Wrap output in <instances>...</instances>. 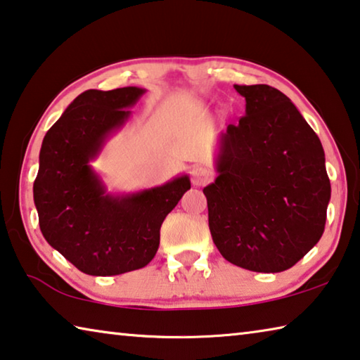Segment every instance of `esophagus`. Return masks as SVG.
I'll return each instance as SVG.
<instances>
[{"label": "esophagus", "instance_id": "esophagus-1", "mask_svg": "<svg viewBox=\"0 0 360 360\" xmlns=\"http://www.w3.org/2000/svg\"><path fill=\"white\" fill-rule=\"evenodd\" d=\"M210 181V171L203 167L192 168V182L193 186H203Z\"/></svg>", "mask_w": 360, "mask_h": 360}]
</instances>
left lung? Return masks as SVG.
Returning <instances> with one entry per match:
<instances>
[{"label":"left lung","instance_id":"left-lung-1","mask_svg":"<svg viewBox=\"0 0 360 360\" xmlns=\"http://www.w3.org/2000/svg\"><path fill=\"white\" fill-rule=\"evenodd\" d=\"M245 117L219 134L216 179L203 189L208 224L224 258L282 272L321 240L330 179L321 139L298 108L267 84H233Z\"/></svg>","mask_w":360,"mask_h":360}]
</instances>
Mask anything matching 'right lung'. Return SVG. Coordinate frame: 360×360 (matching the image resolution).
Instances as JSON below:
<instances>
[{
  "label": "right lung",
  "instance_id": "1",
  "mask_svg": "<svg viewBox=\"0 0 360 360\" xmlns=\"http://www.w3.org/2000/svg\"><path fill=\"white\" fill-rule=\"evenodd\" d=\"M144 88L88 89L49 128L39 150L33 200L46 242L88 276H118L149 264L160 227L191 189L187 174L136 192H108L91 162L128 123Z\"/></svg>",
  "mask_w": 360,
  "mask_h": 360
}]
</instances>
